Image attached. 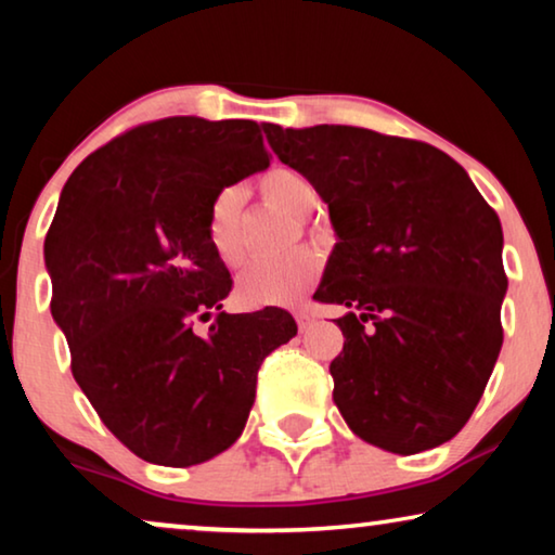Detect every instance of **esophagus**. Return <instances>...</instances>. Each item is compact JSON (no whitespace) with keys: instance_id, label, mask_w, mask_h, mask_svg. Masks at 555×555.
<instances>
[{"instance_id":"esophagus-1","label":"esophagus","mask_w":555,"mask_h":555,"mask_svg":"<svg viewBox=\"0 0 555 555\" xmlns=\"http://www.w3.org/2000/svg\"><path fill=\"white\" fill-rule=\"evenodd\" d=\"M293 315H295V323H298L300 331H308L310 325H313V321H315L313 313H308V310H295Z\"/></svg>"}]
</instances>
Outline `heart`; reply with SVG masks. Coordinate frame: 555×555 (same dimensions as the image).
Instances as JSON below:
<instances>
[{
  "mask_svg": "<svg viewBox=\"0 0 555 555\" xmlns=\"http://www.w3.org/2000/svg\"><path fill=\"white\" fill-rule=\"evenodd\" d=\"M257 192L272 207L285 209L293 217H308L315 209L318 194L300 171L275 166L257 179ZM204 232L217 260L227 268H240L245 260V224H242V192L234 186L219 189L211 196L204 219ZM321 255L300 247L283 260L247 264L237 280V298L245 306H293L321 278Z\"/></svg>",
  "mask_w": 555,
  "mask_h": 555,
  "instance_id": "1",
  "label": "heart"
}]
</instances>
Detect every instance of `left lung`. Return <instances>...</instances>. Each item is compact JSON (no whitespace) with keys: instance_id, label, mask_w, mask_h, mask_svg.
<instances>
[{"instance_id":"left-lung-1","label":"left lung","mask_w":555,"mask_h":555,"mask_svg":"<svg viewBox=\"0 0 555 555\" xmlns=\"http://www.w3.org/2000/svg\"><path fill=\"white\" fill-rule=\"evenodd\" d=\"M328 204L338 234L313 298L351 308L331 361L353 435L414 454L465 427L503 346V227L462 166L356 126H264Z\"/></svg>"}]
</instances>
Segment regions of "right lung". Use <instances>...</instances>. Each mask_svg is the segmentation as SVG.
Masks as SVG:
<instances>
[{"label": "right lung", "mask_w": 555, "mask_h": 555, "mask_svg": "<svg viewBox=\"0 0 555 555\" xmlns=\"http://www.w3.org/2000/svg\"><path fill=\"white\" fill-rule=\"evenodd\" d=\"M268 164L255 120L171 116L67 179L44 237L50 310L75 382L135 457L189 467L232 447L264 356L298 333L280 308L222 313L232 278L204 232L211 196ZM211 314L208 336L194 334Z\"/></svg>", "instance_id": "add662e5"}]
</instances>
